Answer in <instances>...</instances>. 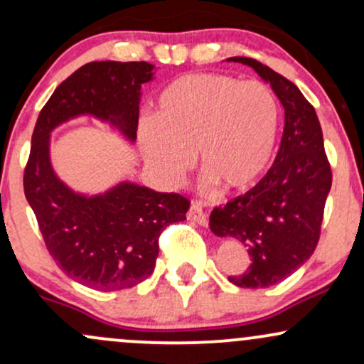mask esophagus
I'll return each mask as SVG.
<instances>
[{
	"instance_id": "obj_1",
	"label": "esophagus",
	"mask_w": 364,
	"mask_h": 364,
	"mask_svg": "<svg viewBox=\"0 0 364 364\" xmlns=\"http://www.w3.org/2000/svg\"><path fill=\"white\" fill-rule=\"evenodd\" d=\"M188 219L193 220V223L200 224V225H207L208 224L207 214H205V212H203V208H202V205H200L198 202H191L190 210H188Z\"/></svg>"
}]
</instances>
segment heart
Listing matches in <instances>:
<instances>
[{"label": "heart", "mask_w": 364, "mask_h": 364, "mask_svg": "<svg viewBox=\"0 0 364 364\" xmlns=\"http://www.w3.org/2000/svg\"><path fill=\"white\" fill-rule=\"evenodd\" d=\"M279 106L260 82L228 75L191 73L159 94L154 119L139 128L145 164L174 186L198 154L200 168L224 190L252 186L272 159Z\"/></svg>", "instance_id": "b5f03b06"}]
</instances>
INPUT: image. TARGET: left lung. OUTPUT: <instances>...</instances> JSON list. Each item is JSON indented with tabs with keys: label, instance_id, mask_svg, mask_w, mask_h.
Masks as SVG:
<instances>
[{
	"label": "left lung",
	"instance_id": "8db88e82",
	"mask_svg": "<svg viewBox=\"0 0 364 364\" xmlns=\"http://www.w3.org/2000/svg\"><path fill=\"white\" fill-rule=\"evenodd\" d=\"M229 61L252 66L284 106L281 147L272 168L252 190L210 214L212 232L236 237L252 257L248 269L229 275V281L262 289L289 277L315 252L332 169L318 116L301 90L253 58L235 56Z\"/></svg>",
	"mask_w": 364,
	"mask_h": 364
}]
</instances>
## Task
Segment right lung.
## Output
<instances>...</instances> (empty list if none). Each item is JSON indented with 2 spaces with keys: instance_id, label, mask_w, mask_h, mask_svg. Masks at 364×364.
I'll list each match as a JSON object with an SVG mask.
<instances>
[{
  "instance_id": "right-lung-1",
  "label": "right lung",
  "mask_w": 364,
  "mask_h": 364,
  "mask_svg": "<svg viewBox=\"0 0 364 364\" xmlns=\"http://www.w3.org/2000/svg\"><path fill=\"white\" fill-rule=\"evenodd\" d=\"M147 61H92L56 87L41 109L23 169L25 198L56 265L97 291L129 289L154 272L159 236L186 219L190 200L121 183L104 195L73 193L49 162V135L63 121L92 114L136 139L141 83L152 80Z\"/></svg>"
}]
</instances>
